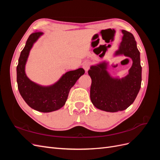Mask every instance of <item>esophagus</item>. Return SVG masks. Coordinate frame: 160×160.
Wrapping results in <instances>:
<instances>
[{
	"label": "esophagus",
	"instance_id": "esophagus-1",
	"mask_svg": "<svg viewBox=\"0 0 160 160\" xmlns=\"http://www.w3.org/2000/svg\"><path fill=\"white\" fill-rule=\"evenodd\" d=\"M89 67H90V64L89 62H85L83 64V68L85 69L86 72L89 69Z\"/></svg>",
	"mask_w": 160,
	"mask_h": 160
}]
</instances>
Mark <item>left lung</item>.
<instances>
[{"label": "left lung", "mask_w": 160, "mask_h": 160, "mask_svg": "<svg viewBox=\"0 0 160 160\" xmlns=\"http://www.w3.org/2000/svg\"><path fill=\"white\" fill-rule=\"evenodd\" d=\"M123 36L115 55L130 57L133 64L129 74L122 79L113 78L107 71V62L93 65L88 73L91 78L90 98L95 108L108 112L126 109L132 105L139 93L142 83L140 53L132 33L122 31Z\"/></svg>", "instance_id": "left-lung-1"}]
</instances>
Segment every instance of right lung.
Listing matches in <instances>:
<instances>
[{"instance_id":"1","label":"right lung","mask_w":160,"mask_h":160,"mask_svg":"<svg viewBox=\"0 0 160 160\" xmlns=\"http://www.w3.org/2000/svg\"><path fill=\"white\" fill-rule=\"evenodd\" d=\"M42 35V32L38 31L28 37L18 59L17 81L19 93L27 105L33 109L47 113L59 109L65 104L70 89L85 73V70L79 68L67 72L56 83L49 87H42L31 81L25 74L26 62L34 42Z\"/></svg>"}]
</instances>
